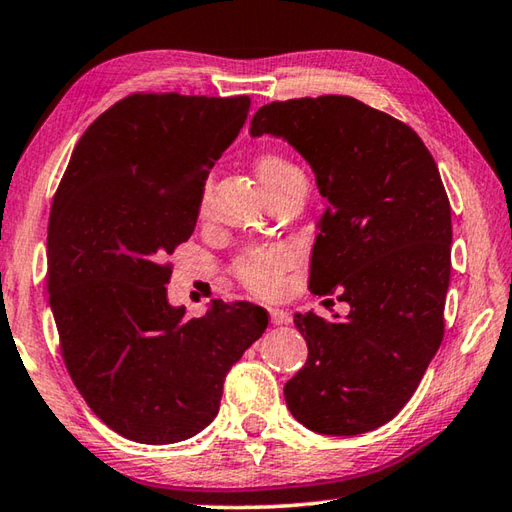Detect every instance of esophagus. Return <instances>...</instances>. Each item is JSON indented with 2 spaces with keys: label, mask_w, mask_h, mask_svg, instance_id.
<instances>
[{
  "label": "esophagus",
  "mask_w": 512,
  "mask_h": 512,
  "mask_svg": "<svg viewBox=\"0 0 512 512\" xmlns=\"http://www.w3.org/2000/svg\"><path fill=\"white\" fill-rule=\"evenodd\" d=\"M269 318H271V325H287V322L291 320L289 311H285V309H278V307L269 309Z\"/></svg>",
  "instance_id": "34e87169"
}]
</instances>
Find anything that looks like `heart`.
Here are the masks:
<instances>
[{
	"instance_id": "obj_1",
	"label": "heart",
	"mask_w": 512,
	"mask_h": 512,
	"mask_svg": "<svg viewBox=\"0 0 512 512\" xmlns=\"http://www.w3.org/2000/svg\"><path fill=\"white\" fill-rule=\"evenodd\" d=\"M256 174L267 192L285 185L291 179H298L300 170L283 154L278 152H260L256 156ZM207 201L210 192L203 190L201 194V212H207ZM291 265V252L283 247H267L254 249L245 256L238 258L236 274L243 280V285L254 291L258 296H276L283 289V276Z\"/></svg>"
}]
</instances>
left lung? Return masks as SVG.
<instances>
[{"label":"left lung","instance_id":"left-lung-1","mask_svg":"<svg viewBox=\"0 0 512 512\" xmlns=\"http://www.w3.org/2000/svg\"><path fill=\"white\" fill-rule=\"evenodd\" d=\"M249 134L283 139L309 163L325 198L309 289L351 307L331 322L296 314L309 356L285 384L289 411L322 435L378 429L444 336L453 227L440 170L409 125L351 97L267 103Z\"/></svg>","mask_w":512,"mask_h":512}]
</instances>
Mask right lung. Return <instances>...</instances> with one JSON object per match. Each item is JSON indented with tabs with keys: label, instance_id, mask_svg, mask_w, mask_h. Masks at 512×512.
<instances>
[{
	"label": "right lung",
	"instance_id": "obj_1",
	"mask_svg": "<svg viewBox=\"0 0 512 512\" xmlns=\"http://www.w3.org/2000/svg\"><path fill=\"white\" fill-rule=\"evenodd\" d=\"M249 97L132 95L88 125L48 221V294L68 373L112 431L141 444L201 433L267 311L214 300L187 318L165 256L192 236L214 161Z\"/></svg>",
	"mask_w": 512,
	"mask_h": 512
}]
</instances>
